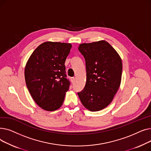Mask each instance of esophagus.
Here are the masks:
<instances>
[{"mask_svg": "<svg viewBox=\"0 0 151 151\" xmlns=\"http://www.w3.org/2000/svg\"><path fill=\"white\" fill-rule=\"evenodd\" d=\"M75 80H76V79L75 78H71V80L72 82H74L75 81Z\"/></svg>", "mask_w": 151, "mask_h": 151, "instance_id": "obj_1", "label": "esophagus"}]
</instances>
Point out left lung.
Returning <instances> with one entry per match:
<instances>
[{
    "instance_id": "obj_1",
    "label": "left lung",
    "mask_w": 151,
    "mask_h": 151,
    "mask_svg": "<svg viewBox=\"0 0 151 151\" xmlns=\"http://www.w3.org/2000/svg\"><path fill=\"white\" fill-rule=\"evenodd\" d=\"M78 50L86 60V83L78 95L86 109L98 111L111 103L119 88L122 60L105 40L80 44Z\"/></svg>"
}]
</instances>
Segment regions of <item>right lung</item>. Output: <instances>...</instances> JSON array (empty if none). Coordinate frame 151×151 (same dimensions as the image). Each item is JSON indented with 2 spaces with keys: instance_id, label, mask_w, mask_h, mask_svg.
I'll return each instance as SVG.
<instances>
[{
  "instance_id": "add662e5",
  "label": "right lung",
  "mask_w": 151,
  "mask_h": 151,
  "mask_svg": "<svg viewBox=\"0 0 151 151\" xmlns=\"http://www.w3.org/2000/svg\"><path fill=\"white\" fill-rule=\"evenodd\" d=\"M71 43L46 42L29 58L24 70L27 88L36 104L48 111L58 109L69 89L65 62Z\"/></svg>"
}]
</instances>
